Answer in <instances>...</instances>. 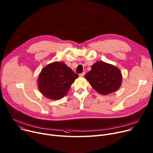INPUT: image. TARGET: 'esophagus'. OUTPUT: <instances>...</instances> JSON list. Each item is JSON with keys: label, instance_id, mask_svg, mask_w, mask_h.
<instances>
[{"label": "esophagus", "instance_id": "obj_1", "mask_svg": "<svg viewBox=\"0 0 153 153\" xmlns=\"http://www.w3.org/2000/svg\"><path fill=\"white\" fill-rule=\"evenodd\" d=\"M85 72H83V73L79 74V76H85Z\"/></svg>", "mask_w": 153, "mask_h": 153}]
</instances>
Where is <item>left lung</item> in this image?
Segmentation results:
<instances>
[{
    "label": "left lung",
    "mask_w": 153,
    "mask_h": 153,
    "mask_svg": "<svg viewBox=\"0 0 153 153\" xmlns=\"http://www.w3.org/2000/svg\"><path fill=\"white\" fill-rule=\"evenodd\" d=\"M85 77L91 86L102 95L114 92L121 85L122 75L120 69L102 61L94 64Z\"/></svg>",
    "instance_id": "1"
}]
</instances>
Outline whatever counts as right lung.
I'll return each mask as SVG.
<instances>
[{
	"mask_svg": "<svg viewBox=\"0 0 153 153\" xmlns=\"http://www.w3.org/2000/svg\"><path fill=\"white\" fill-rule=\"evenodd\" d=\"M78 74L64 62H55L43 68L39 75L38 86L43 95L53 100L64 97Z\"/></svg>",
	"mask_w": 153,
	"mask_h": 153,
	"instance_id": "add662e5",
	"label": "right lung"
}]
</instances>
